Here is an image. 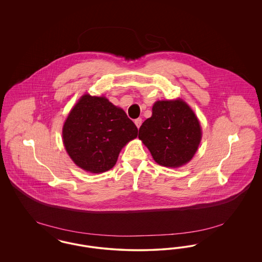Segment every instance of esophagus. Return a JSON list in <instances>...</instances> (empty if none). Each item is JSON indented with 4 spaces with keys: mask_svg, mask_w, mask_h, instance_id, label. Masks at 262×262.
<instances>
[{
    "mask_svg": "<svg viewBox=\"0 0 262 262\" xmlns=\"http://www.w3.org/2000/svg\"><path fill=\"white\" fill-rule=\"evenodd\" d=\"M135 124H136V125H137V127L139 128V126H140L141 124H142V120H141L140 118H138V119H137V120L135 121Z\"/></svg>",
    "mask_w": 262,
    "mask_h": 262,
    "instance_id": "1",
    "label": "esophagus"
}]
</instances>
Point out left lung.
Returning <instances> with one entry per match:
<instances>
[{"label": "left lung", "mask_w": 262, "mask_h": 262, "mask_svg": "<svg viewBox=\"0 0 262 262\" xmlns=\"http://www.w3.org/2000/svg\"><path fill=\"white\" fill-rule=\"evenodd\" d=\"M195 114L182 99L154 103L152 116L139 127L138 138L161 166L178 168L191 160L201 140Z\"/></svg>", "instance_id": "8db88e82"}]
</instances>
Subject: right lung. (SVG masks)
Here are the masks:
<instances>
[{
    "mask_svg": "<svg viewBox=\"0 0 262 262\" xmlns=\"http://www.w3.org/2000/svg\"><path fill=\"white\" fill-rule=\"evenodd\" d=\"M137 133L123 109L104 96L84 94L63 124L62 141L79 168L98 174L112 169L122 148Z\"/></svg>",
    "mask_w": 262,
    "mask_h": 262,
    "instance_id": "obj_1",
    "label": "right lung"
}]
</instances>
